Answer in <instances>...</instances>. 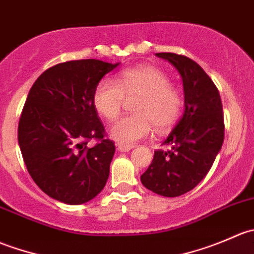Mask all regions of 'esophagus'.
I'll return each mask as SVG.
<instances>
[{"mask_svg": "<svg viewBox=\"0 0 254 254\" xmlns=\"http://www.w3.org/2000/svg\"><path fill=\"white\" fill-rule=\"evenodd\" d=\"M132 148V146L130 145H122V143H118V150L120 151V152H127V151H130Z\"/></svg>", "mask_w": 254, "mask_h": 254, "instance_id": "1", "label": "esophagus"}]
</instances>
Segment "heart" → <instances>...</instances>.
I'll return each mask as SVG.
<instances>
[{"instance_id": "1", "label": "heart", "mask_w": 254, "mask_h": 254, "mask_svg": "<svg viewBox=\"0 0 254 254\" xmlns=\"http://www.w3.org/2000/svg\"><path fill=\"white\" fill-rule=\"evenodd\" d=\"M134 115L122 118L111 129L113 139L122 145H132L152 131L171 129L181 118L184 107L182 92L171 84L170 78L150 65L127 68L115 81L103 78L92 96L93 107L101 117L113 122L122 113L125 99L136 98Z\"/></svg>"}]
</instances>
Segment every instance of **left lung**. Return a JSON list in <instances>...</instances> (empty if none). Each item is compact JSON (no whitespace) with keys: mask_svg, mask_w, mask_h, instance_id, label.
Listing matches in <instances>:
<instances>
[{"mask_svg":"<svg viewBox=\"0 0 254 254\" xmlns=\"http://www.w3.org/2000/svg\"><path fill=\"white\" fill-rule=\"evenodd\" d=\"M181 73L184 113L141 176L147 189L179 196L195 188L211 168L225 136L224 113L217 87L195 61L173 53H157Z\"/></svg>","mask_w":254,"mask_h":254,"instance_id":"obj_1","label":"left lung"}]
</instances>
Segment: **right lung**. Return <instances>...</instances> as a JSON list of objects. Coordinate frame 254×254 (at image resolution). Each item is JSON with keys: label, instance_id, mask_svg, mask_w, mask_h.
I'll return each instance as SVG.
<instances>
[{"label": "right lung", "instance_id": "1", "mask_svg": "<svg viewBox=\"0 0 254 254\" xmlns=\"http://www.w3.org/2000/svg\"><path fill=\"white\" fill-rule=\"evenodd\" d=\"M118 65L96 59L66 61L44 71L30 88L18 142L30 177L50 198L77 205L106 186L115 145L107 137L92 96ZM92 138L97 143L89 148Z\"/></svg>", "mask_w": 254, "mask_h": 254}]
</instances>
